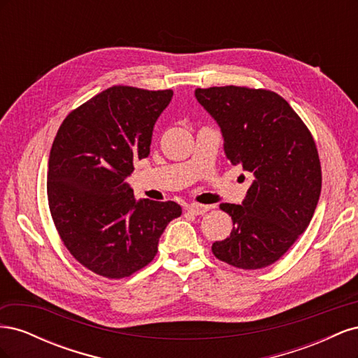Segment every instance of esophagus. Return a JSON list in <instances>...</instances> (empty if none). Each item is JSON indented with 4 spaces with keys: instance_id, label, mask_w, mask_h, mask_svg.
Here are the masks:
<instances>
[{
    "instance_id": "esophagus-1",
    "label": "esophagus",
    "mask_w": 358,
    "mask_h": 358,
    "mask_svg": "<svg viewBox=\"0 0 358 358\" xmlns=\"http://www.w3.org/2000/svg\"><path fill=\"white\" fill-rule=\"evenodd\" d=\"M188 212H191V213H194V215H203V213H206L208 212L209 209H210V206H208V204H197V203H192V204H189L188 206Z\"/></svg>"
}]
</instances>
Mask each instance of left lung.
I'll return each mask as SVG.
<instances>
[{"label":"left lung","instance_id":"1","mask_svg":"<svg viewBox=\"0 0 358 358\" xmlns=\"http://www.w3.org/2000/svg\"><path fill=\"white\" fill-rule=\"evenodd\" d=\"M197 101L218 124L224 152L254 180L242 204L221 203L233 220L212 252L234 267L263 268L308 229L321 194V166L306 125L282 96L242 86L197 88Z\"/></svg>","mask_w":358,"mask_h":358}]
</instances>
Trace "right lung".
Segmentation results:
<instances>
[{
    "label": "right lung",
    "instance_id": "add662e5",
    "mask_svg": "<svg viewBox=\"0 0 358 358\" xmlns=\"http://www.w3.org/2000/svg\"><path fill=\"white\" fill-rule=\"evenodd\" d=\"M173 91L129 86L92 96L61 124L49 155L48 200L64 245L94 273L119 279L152 262L175 201L134 197L125 179L149 155Z\"/></svg>",
    "mask_w": 358,
    "mask_h": 358
}]
</instances>
